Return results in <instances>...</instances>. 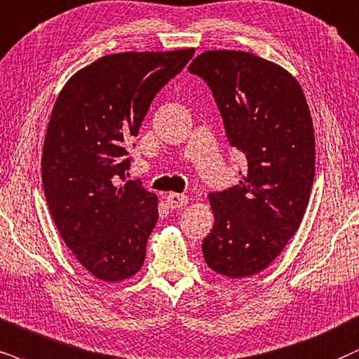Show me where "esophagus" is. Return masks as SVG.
<instances>
[{"label": "esophagus", "instance_id": "obj_1", "mask_svg": "<svg viewBox=\"0 0 359 359\" xmlns=\"http://www.w3.org/2000/svg\"><path fill=\"white\" fill-rule=\"evenodd\" d=\"M165 202H167V205H169L170 208H180V207L187 205L189 197H187V195L172 192V194H169L165 197Z\"/></svg>", "mask_w": 359, "mask_h": 359}]
</instances>
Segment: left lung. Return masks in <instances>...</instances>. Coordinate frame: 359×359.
<instances>
[{
  "label": "left lung",
  "instance_id": "1",
  "mask_svg": "<svg viewBox=\"0 0 359 359\" xmlns=\"http://www.w3.org/2000/svg\"><path fill=\"white\" fill-rule=\"evenodd\" d=\"M205 81L242 179L208 195L215 224L203 238L208 269L229 278L265 270L305 215L315 179V133L302 86L275 62L245 51H205L189 66Z\"/></svg>",
  "mask_w": 359,
  "mask_h": 359
}]
</instances>
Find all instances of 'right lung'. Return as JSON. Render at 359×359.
Wrapping results in <instances>:
<instances>
[{
	"mask_svg": "<svg viewBox=\"0 0 359 359\" xmlns=\"http://www.w3.org/2000/svg\"><path fill=\"white\" fill-rule=\"evenodd\" d=\"M192 56V48L107 54L76 72L54 102L41 158L44 195L67 248L99 280L122 281L142 266L158 203L139 180H126V146Z\"/></svg>",
	"mask_w": 359,
	"mask_h": 359,
	"instance_id": "1",
	"label": "right lung"
}]
</instances>
